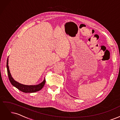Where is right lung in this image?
<instances>
[{
	"instance_id": "right-lung-1",
	"label": "right lung",
	"mask_w": 120,
	"mask_h": 120,
	"mask_svg": "<svg viewBox=\"0 0 120 120\" xmlns=\"http://www.w3.org/2000/svg\"><path fill=\"white\" fill-rule=\"evenodd\" d=\"M8 58L7 60V63H6V67H7V70H8V78L10 81V82L11 83V85L15 86L17 89H19L20 91L22 92L23 93H34L36 92L39 91L41 90L44 86L45 82V79L41 83L37 85H25L21 84V83H19L15 81L12 77L11 75L10 74V72L9 70V67H8Z\"/></svg>"
}]
</instances>
